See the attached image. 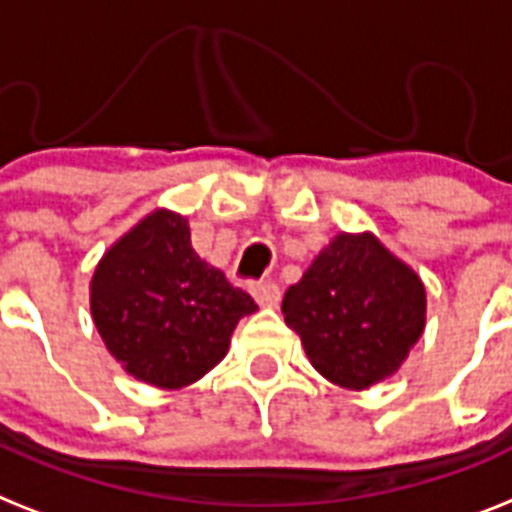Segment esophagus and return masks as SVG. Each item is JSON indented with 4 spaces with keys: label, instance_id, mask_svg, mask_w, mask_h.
<instances>
[{
    "label": "esophagus",
    "instance_id": "obj_1",
    "mask_svg": "<svg viewBox=\"0 0 512 512\" xmlns=\"http://www.w3.org/2000/svg\"><path fill=\"white\" fill-rule=\"evenodd\" d=\"M251 295L256 298V303L264 308L280 306V287L274 285V282H253Z\"/></svg>",
    "mask_w": 512,
    "mask_h": 512
}]
</instances>
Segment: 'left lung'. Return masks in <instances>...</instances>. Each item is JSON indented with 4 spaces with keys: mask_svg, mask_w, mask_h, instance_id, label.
<instances>
[{
    "mask_svg": "<svg viewBox=\"0 0 512 512\" xmlns=\"http://www.w3.org/2000/svg\"><path fill=\"white\" fill-rule=\"evenodd\" d=\"M324 379L366 390L403 366L426 327V287L374 232H340L282 298Z\"/></svg>",
    "mask_w": 512,
    "mask_h": 512,
    "instance_id": "1",
    "label": "left lung"
}]
</instances>
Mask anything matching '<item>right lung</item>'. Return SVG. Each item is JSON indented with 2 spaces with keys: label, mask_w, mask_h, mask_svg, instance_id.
Masks as SVG:
<instances>
[{
  "label": "right lung",
  "mask_w": 512,
  "mask_h": 512,
  "mask_svg": "<svg viewBox=\"0 0 512 512\" xmlns=\"http://www.w3.org/2000/svg\"><path fill=\"white\" fill-rule=\"evenodd\" d=\"M256 303L190 246L188 217L156 209L112 243L91 277V319L138 382L183 390L209 374Z\"/></svg>",
  "instance_id": "right-lung-1"
}]
</instances>
